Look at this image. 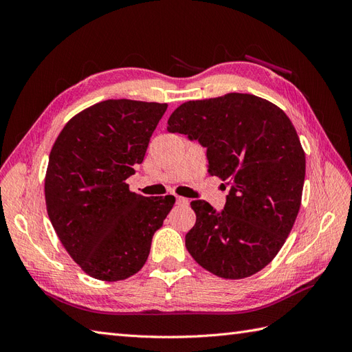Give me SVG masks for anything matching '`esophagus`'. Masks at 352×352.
<instances>
[{
	"label": "esophagus",
	"instance_id": "34e87169",
	"mask_svg": "<svg viewBox=\"0 0 352 352\" xmlns=\"http://www.w3.org/2000/svg\"><path fill=\"white\" fill-rule=\"evenodd\" d=\"M176 202H177L179 206H188L189 204V201L186 198H184V197H176Z\"/></svg>",
	"mask_w": 352,
	"mask_h": 352
}]
</instances>
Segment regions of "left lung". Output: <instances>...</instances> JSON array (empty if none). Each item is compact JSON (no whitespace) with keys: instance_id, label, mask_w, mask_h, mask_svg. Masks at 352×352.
Wrapping results in <instances>:
<instances>
[{"instance_id":"obj_1","label":"left lung","mask_w":352,"mask_h":352,"mask_svg":"<svg viewBox=\"0 0 352 352\" xmlns=\"http://www.w3.org/2000/svg\"><path fill=\"white\" fill-rule=\"evenodd\" d=\"M167 131L207 148L208 173L230 184L225 208L190 207L197 221L185 236L192 258L225 279L264 269L280 251L301 207L305 154L283 110L251 94L188 101Z\"/></svg>"}]
</instances>
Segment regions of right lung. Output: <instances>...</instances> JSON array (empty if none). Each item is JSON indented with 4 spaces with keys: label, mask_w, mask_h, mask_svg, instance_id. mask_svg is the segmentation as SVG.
<instances>
[{
    "label": "right lung",
    "mask_w": 352,
    "mask_h": 352,
    "mask_svg": "<svg viewBox=\"0 0 352 352\" xmlns=\"http://www.w3.org/2000/svg\"><path fill=\"white\" fill-rule=\"evenodd\" d=\"M167 104L107 100L66 123L50 153L48 217L70 257L91 278L116 282L140 272L173 195L142 197L126 179L144 162Z\"/></svg>",
    "instance_id": "right-lung-1"
}]
</instances>
